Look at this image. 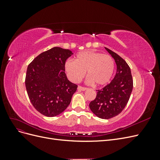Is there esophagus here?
I'll return each mask as SVG.
<instances>
[{
    "label": "esophagus",
    "instance_id": "1",
    "mask_svg": "<svg viewBox=\"0 0 160 160\" xmlns=\"http://www.w3.org/2000/svg\"><path fill=\"white\" fill-rule=\"evenodd\" d=\"M77 89L79 90V91H85L87 89L86 88H84V87H81V86H78V88H77Z\"/></svg>",
    "mask_w": 160,
    "mask_h": 160
}]
</instances>
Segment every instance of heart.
Segmentation results:
<instances>
[{
    "label": "heart",
    "instance_id": "1",
    "mask_svg": "<svg viewBox=\"0 0 160 160\" xmlns=\"http://www.w3.org/2000/svg\"><path fill=\"white\" fill-rule=\"evenodd\" d=\"M65 70L69 78L73 82H79L88 71L89 83H95L103 86L109 83L115 71V62L108 55L87 50L77 53L75 61L68 60L65 64Z\"/></svg>",
    "mask_w": 160,
    "mask_h": 160
}]
</instances>
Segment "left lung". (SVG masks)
Here are the masks:
<instances>
[{"label":"left lung","instance_id":"8db88e82","mask_svg":"<svg viewBox=\"0 0 160 160\" xmlns=\"http://www.w3.org/2000/svg\"><path fill=\"white\" fill-rule=\"evenodd\" d=\"M105 48L114 59L117 72L109 84L97 90L96 98L91 101L89 108L98 118L108 119L119 115L126 106L133 89V79L125 61L117 53Z\"/></svg>","mask_w":160,"mask_h":160}]
</instances>
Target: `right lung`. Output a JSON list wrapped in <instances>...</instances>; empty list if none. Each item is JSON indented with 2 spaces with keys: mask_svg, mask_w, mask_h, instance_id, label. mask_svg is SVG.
I'll use <instances>...</instances> for the list:
<instances>
[{
  "mask_svg": "<svg viewBox=\"0 0 160 160\" xmlns=\"http://www.w3.org/2000/svg\"><path fill=\"white\" fill-rule=\"evenodd\" d=\"M73 53L53 47L38 55L28 65L25 85L33 107L47 117H55L67 109L77 85L65 74L66 60Z\"/></svg>",
  "mask_w": 160,
  "mask_h": 160,
  "instance_id": "obj_1",
  "label": "right lung"
}]
</instances>
